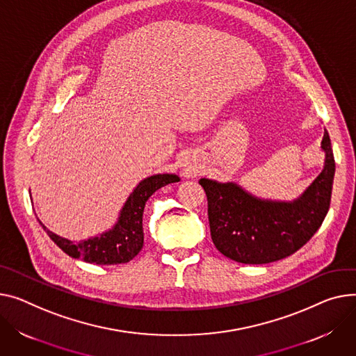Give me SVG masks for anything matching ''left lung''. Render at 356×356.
<instances>
[{
  "mask_svg": "<svg viewBox=\"0 0 356 356\" xmlns=\"http://www.w3.org/2000/svg\"><path fill=\"white\" fill-rule=\"evenodd\" d=\"M325 165L293 202L259 199L236 184L200 179L207 196L211 241L234 262L264 265L299 250L321 227L330 204L335 159L330 138H322Z\"/></svg>",
  "mask_w": 356,
  "mask_h": 356,
  "instance_id": "8db88e82",
  "label": "left lung"
}]
</instances>
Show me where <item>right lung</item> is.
Masks as SVG:
<instances>
[{
    "label": "right lung",
    "instance_id": "1",
    "mask_svg": "<svg viewBox=\"0 0 356 356\" xmlns=\"http://www.w3.org/2000/svg\"><path fill=\"white\" fill-rule=\"evenodd\" d=\"M179 180L176 175H154L141 180L126 200L114 227L96 238L74 243L50 232L41 222L40 225L50 239L71 257L96 265L127 264L145 243L143 211L146 202L160 187Z\"/></svg>",
    "mask_w": 356,
    "mask_h": 356
}]
</instances>
